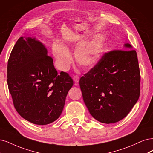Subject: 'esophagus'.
<instances>
[{"label":"esophagus","mask_w":153,"mask_h":153,"mask_svg":"<svg viewBox=\"0 0 153 153\" xmlns=\"http://www.w3.org/2000/svg\"><path fill=\"white\" fill-rule=\"evenodd\" d=\"M73 80L76 83H77L79 82V76L77 75H74L73 76Z\"/></svg>","instance_id":"obj_1"}]
</instances>
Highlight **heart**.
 Here are the masks:
<instances>
[{
    "mask_svg": "<svg viewBox=\"0 0 153 153\" xmlns=\"http://www.w3.org/2000/svg\"><path fill=\"white\" fill-rule=\"evenodd\" d=\"M105 39L101 33L96 34L91 40L79 46L75 51V58L78 65L90 68L97 62L104 52ZM52 53L56 66L62 71H67L72 62L68 49L63 44L56 42L52 46Z\"/></svg>",
    "mask_w": 153,
    "mask_h": 153,
    "instance_id": "obj_1",
    "label": "heart"
}]
</instances>
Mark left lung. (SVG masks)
I'll list each match as a JSON object with an SVG mask.
<instances>
[{
    "mask_svg": "<svg viewBox=\"0 0 153 153\" xmlns=\"http://www.w3.org/2000/svg\"><path fill=\"white\" fill-rule=\"evenodd\" d=\"M123 49L125 50L104 54L79 80L83 100L90 114L106 124L125 117L140 95L137 52L129 43L125 44Z\"/></svg>",
    "mask_w": 153,
    "mask_h": 153,
    "instance_id": "1",
    "label": "left lung"
}]
</instances>
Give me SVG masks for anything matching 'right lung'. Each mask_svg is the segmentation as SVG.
Here are the masks:
<instances>
[{
	"mask_svg": "<svg viewBox=\"0 0 153 153\" xmlns=\"http://www.w3.org/2000/svg\"><path fill=\"white\" fill-rule=\"evenodd\" d=\"M73 83L67 73L58 74L47 49L35 37L17 41L7 63V85L14 106L25 120L39 125L56 121Z\"/></svg>",
	"mask_w": 153,
	"mask_h": 153,
	"instance_id": "1",
	"label": "right lung"
}]
</instances>
